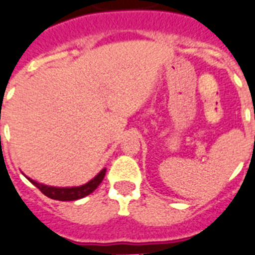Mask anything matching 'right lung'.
<instances>
[{
	"instance_id": "obj_1",
	"label": "right lung",
	"mask_w": 255,
	"mask_h": 255,
	"mask_svg": "<svg viewBox=\"0 0 255 255\" xmlns=\"http://www.w3.org/2000/svg\"><path fill=\"white\" fill-rule=\"evenodd\" d=\"M104 175H106V168L100 171L92 180H89L88 183L83 184L80 187H50V186H45V184L37 183V182H34V180L32 179L29 180H30V182H32L44 195H46V197L50 198V199H56V201H76V199L87 197L91 192L95 191L97 188V186L102 183V180L104 179Z\"/></svg>"
}]
</instances>
